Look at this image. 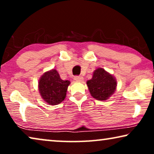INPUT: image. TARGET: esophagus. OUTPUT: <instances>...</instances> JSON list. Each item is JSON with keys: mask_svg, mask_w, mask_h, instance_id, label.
<instances>
[{"mask_svg": "<svg viewBox=\"0 0 154 154\" xmlns=\"http://www.w3.org/2000/svg\"><path fill=\"white\" fill-rule=\"evenodd\" d=\"M74 80L76 81H79V82H81L83 80V77L81 76V75H76V76L74 77Z\"/></svg>", "mask_w": 154, "mask_h": 154, "instance_id": "34e87169", "label": "esophagus"}]
</instances>
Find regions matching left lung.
<instances>
[{
  "label": "left lung",
  "mask_w": 154,
  "mask_h": 154,
  "mask_svg": "<svg viewBox=\"0 0 154 154\" xmlns=\"http://www.w3.org/2000/svg\"><path fill=\"white\" fill-rule=\"evenodd\" d=\"M90 94L97 100H106L116 89V81L104 69L99 68L94 71L92 79L87 81Z\"/></svg>",
  "instance_id": "1"
}]
</instances>
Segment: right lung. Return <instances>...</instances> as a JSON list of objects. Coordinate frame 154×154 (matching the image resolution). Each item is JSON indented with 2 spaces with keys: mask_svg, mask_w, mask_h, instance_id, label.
I'll list each match as a JSON object with an SVG mask.
<instances>
[{
  "mask_svg": "<svg viewBox=\"0 0 154 154\" xmlns=\"http://www.w3.org/2000/svg\"><path fill=\"white\" fill-rule=\"evenodd\" d=\"M69 81L61 79L57 71L52 69L47 71L39 80L40 94L45 102L50 105H57L66 97Z\"/></svg>",
  "mask_w": 154,
  "mask_h": 154,
  "instance_id": "right-lung-1",
  "label": "right lung"
}]
</instances>
